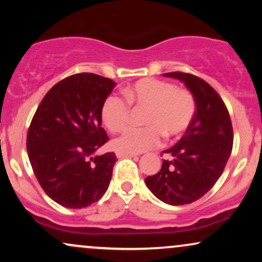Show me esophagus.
<instances>
[{
  "instance_id": "obj_1",
  "label": "esophagus",
  "mask_w": 262,
  "mask_h": 262,
  "mask_svg": "<svg viewBox=\"0 0 262 262\" xmlns=\"http://www.w3.org/2000/svg\"><path fill=\"white\" fill-rule=\"evenodd\" d=\"M116 155H117V158H118V159L134 158V156H137V154H132V152H123V151H117Z\"/></svg>"
}]
</instances>
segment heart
<instances>
[{"label":"heart","instance_id":"heart-1","mask_svg":"<svg viewBox=\"0 0 262 262\" xmlns=\"http://www.w3.org/2000/svg\"><path fill=\"white\" fill-rule=\"evenodd\" d=\"M123 100L110 96L102 106L101 117L111 132H121L130 121L132 108L146 110L143 129H127L116 138L113 146L123 152H143L155 148L165 138H177L188 130L196 117L194 96L170 81L143 79L128 87Z\"/></svg>","mask_w":262,"mask_h":262}]
</instances>
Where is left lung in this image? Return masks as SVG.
<instances>
[{"label": "left lung", "instance_id": "obj_1", "mask_svg": "<svg viewBox=\"0 0 262 262\" xmlns=\"http://www.w3.org/2000/svg\"><path fill=\"white\" fill-rule=\"evenodd\" d=\"M164 75L185 82L196 100V117L179 143L162 151L170 159L162 160L161 170L145 183L162 202L182 206L203 197L223 173L233 149V125L227 106L208 82L181 71Z\"/></svg>", "mask_w": 262, "mask_h": 262}]
</instances>
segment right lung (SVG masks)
Instances as JSON below:
<instances>
[{"label":"right lung","mask_w":262,"mask_h":262,"mask_svg":"<svg viewBox=\"0 0 262 262\" xmlns=\"http://www.w3.org/2000/svg\"><path fill=\"white\" fill-rule=\"evenodd\" d=\"M116 82L91 73L59 81L41 100L27 134V151L39 185L66 208H85L103 196L117 156L96 155L110 138L101 111Z\"/></svg>","instance_id":"1"}]
</instances>
